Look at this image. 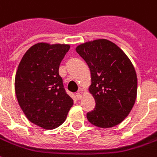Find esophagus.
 Masks as SVG:
<instances>
[{
  "mask_svg": "<svg viewBox=\"0 0 157 157\" xmlns=\"http://www.w3.org/2000/svg\"><path fill=\"white\" fill-rule=\"evenodd\" d=\"M75 96H76V98L78 99V100H80L81 98H82V94H80V93H77V94H75Z\"/></svg>",
  "mask_w": 157,
  "mask_h": 157,
  "instance_id": "1",
  "label": "esophagus"
}]
</instances>
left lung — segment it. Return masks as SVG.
Segmentation results:
<instances>
[{"label": "left lung", "instance_id": "obj_1", "mask_svg": "<svg viewBox=\"0 0 157 157\" xmlns=\"http://www.w3.org/2000/svg\"><path fill=\"white\" fill-rule=\"evenodd\" d=\"M75 51L89 67V92L96 103L94 110L86 114L87 120L103 128L120 124L137 97L138 79L132 62L117 45L106 39L82 43Z\"/></svg>", "mask_w": 157, "mask_h": 157}]
</instances>
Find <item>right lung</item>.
I'll return each mask as SVG.
<instances>
[{
  "label": "right lung",
  "instance_id": "right-lung-1",
  "mask_svg": "<svg viewBox=\"0 0 157 157\" xmlns=\"http://www.w3.org/2000/svg\"><path fill=\"white\" fill-rule=\"evenodd\" d=\"M70 48L68 44H35L23 56L16 72L18 105L29 121L44 129L59 127L73 105L59 74Z\"/></svg>",
  "mask_w": 157,
  "mask_h": 157
}]
</instances>
